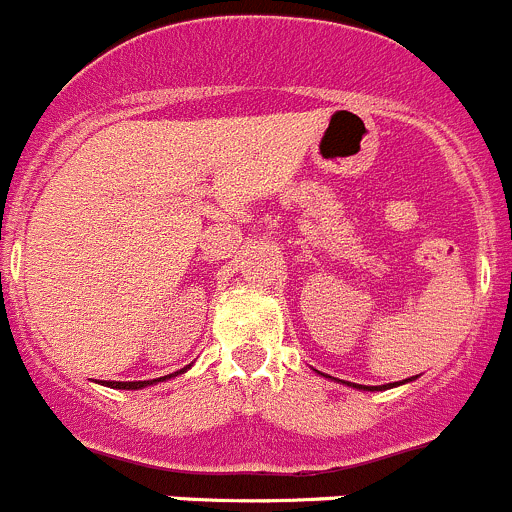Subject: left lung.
<instances>
[{
    "label": "left lung",
    "mask_w": 512,
    "mask_h": 512,
    "mask_svg": "<svg viewBox=\"0 0 512 512\" xmlns=\"http://www.w3.org/2000/svg\"><path fill=\"white\" fill-rule=\"evenodd\" d=\"M351 386H356V388H358V383H351ZM371 391H373V388H371Z\"/></svg>",
    "instance_id": "8db88e82"
}]
</instances>
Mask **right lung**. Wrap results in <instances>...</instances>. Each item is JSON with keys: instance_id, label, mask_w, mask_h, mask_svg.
<instances>
[{"instance_id": "obj_1", "label": "right lung", "mask_w": 512, "mask_h": 512, "mask_svg": "<svg viewBox=\"0 0 512 512\" xmlns=\"http://www.w3.org/2000/svg\"><path fill=\"white\" fill-rule=\"evenodd\" d=\"M186 368H181V371L171 373V376H179V373H184ZM171 376H164V378H154V381H129V383H121V381H109L106 386L111 388H121V391H136V388H144V386H151V383H159V381H166V378Z\"/></svg>"}]
</instances>
